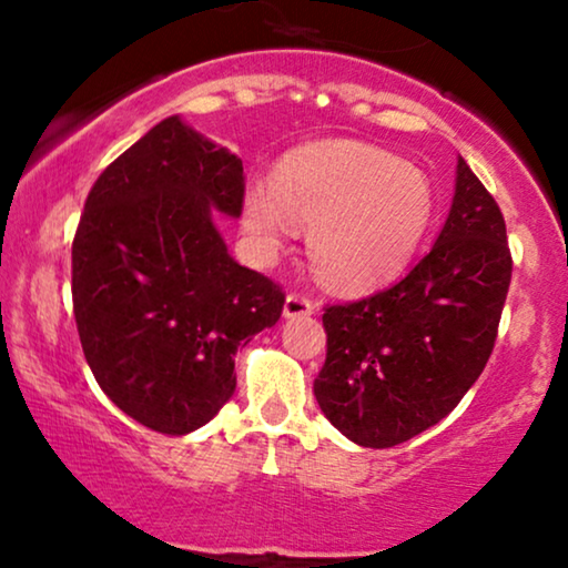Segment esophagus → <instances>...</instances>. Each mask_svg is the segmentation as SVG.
<instances>
[{
	"mask_svg": "<svg viewBox=\"0 0 568 568\" xmlns=\"http://www.w3.org/2000/svg\"><path fill=\"white\" fill-rule=\"evenodd\" d=\"M315 305L313 300H307L305 294L300 292H290L284 300V315L286 317H300V315H313Z\"/></svg>",
	"mask_w": 568,
	"mask_h": 568,
	"instance_id": "obj_1",
	"label": "esophagus"
}]
</instances>
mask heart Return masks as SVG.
Returning a JSON list of instances; mask_svg holds the SVG:
<instances>
[{
  "instance_id": "obj_1",
  "label": "heart",
  "mask_w": 568,
  "mask_h": 568,
  "mask_svg": "<svg viewBox=\"0 0 568 568\" xmlns=\"http://www.w3.org/2000/svg\"><path fill=\"white\" fill-rule=\"evenodd\" d=\"M429 175L393 152L356 142L305 146L266 185L245 193L247 235L276 251L290 220L310 227L307 253L325 284L364 292L408 266L434 222Z\"/></svg>"
}]
</instances>
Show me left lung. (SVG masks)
Returning <instances> with one entry per match:
<instances>
[{
  "label": "left lung",
  "instance_id": "1",
  "mask_svg": "<svg viewBox=\"0 0 568 568\" xmlns=\"http://www.w3.org/2000/svg\"><path fill=\"white\" fill-rule=\"evenodd\" d=\"M509 282L501 209L460 158L432 251L387 290L323 307L328 354L315 398L325 418L372 449L442 422L494 352Z\"/></svg>",
  "mask_w": 568,
  "mask_h": 568
}]
</instances>
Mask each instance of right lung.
I'll return each instance as SVG.
<instances>
[{"instance_id": "right-lung-1", "label": "right lung", "mask_w": 568, "mask_h": 568, "mask_svg": "<svg viewBox=\"0 0 568 568\" xmlns=\"http://www.w3.org/2000/svg\"><path fill=\"white\" fill-rule=\"evenodd\" d=\"M243 162L178 115L115 158L72 240L84 359L123 414L189 434L235 393V352L282 317L286 294L232 261L212 220L240 216Z\"/></svg>"}]
</instances>
